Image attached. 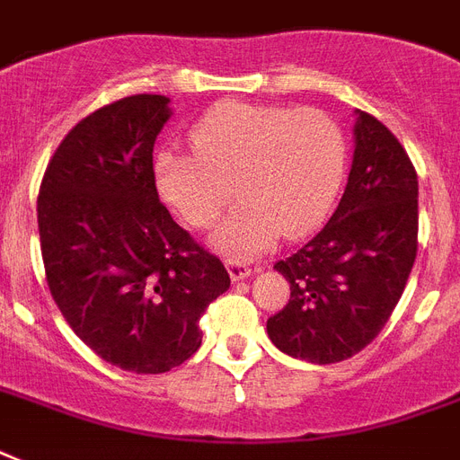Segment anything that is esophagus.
Segmentation results:
<instances>
[{"instance_id":"34e87169","label":"esophagus","mask_w":460,"mask_h":460,"mask_svg":"<svg viewBox=\"0 0 460 460\" xmlns=\"http://www.w3.org/2000/svg\"><path fill=\"white\" fill-rule=\"evenodd\" d=\"M226 270H229L231 279H234V281L248 279V277H251V272H252L251 265H248V262H245V260H241V258L226 260Z\"/></svg>"}]
</instances>
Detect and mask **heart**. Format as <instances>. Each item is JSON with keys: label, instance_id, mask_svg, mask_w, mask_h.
Masks as SVG:
<instances>
[{"label": "heart", "instance_id": "obj_1", "mask_svg": "<svg viewBox=\"0 0 460 460\" xmlns=\"http://www.w3.org/2000/svg\"><path fill=\"white\" fill-rule=\"evenodd\" d=\"M195 155L159 153L162 198L193 226H209L236 195L245 202L217 231L231 255H252L277 236H303L327 217L341 188L346 138L322 110L229 102L190 133Z\"/></svg>", "mask_w": 460, "mask_h": 460}]
</instances>
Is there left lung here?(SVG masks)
<instances>
[{
	"label": "left lung",
	"mask_w": 460,
	"mask_h": 460,
	"mask_svg": "<svg viewBox=\"0 0 460 460\" xmlns=\"http://www.w3.org/2000/svg\"><path fill=\"white\" fill-rule=\"evenodd\" d=\"M418 255V173L382 121L358 111L356 153L324 229L274 270L291 298L267 320L279 350L329 365L377 339Z\"/></svg>",
	"instance_id": "8db88e82"
}]
</instances>
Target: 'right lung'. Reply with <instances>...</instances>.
Here are the masks:
<instances>
[{
	"mask_svg": "<svg viewBox=\"0 0 460 460\" xmlns=\"http://www.w3.org/2000/svg\"><path fill=\"white\" fill-rule=\"evenodd\" d=\"M164 95H131L81 119L38 195L40 251L54 303L107 363L157 375L200 349V317L229 272L173 222L155 186Z\"/></svg>",
	"mask_w": 460,
	"mask_h": 460,
	"instance_id": "obj_1",
	"label": "right lung"
}]
</instances>
